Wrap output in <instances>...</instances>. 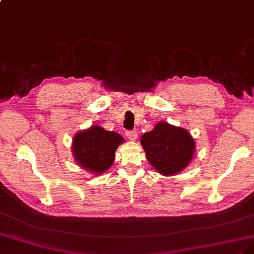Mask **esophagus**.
Masks as SVG:
<instances>
[{
    "mask_svg": "<svg viewBox=\"0 0 254 254\" xmlns=\"http://www.w3.org/2000/svg\"><path fill=\"white\" fill-rule=\"evenodd\" d=\"M126 135H127V138H128L129 140H132V141L136 140L137 137H138V134H137L136 131H127Z\"/></svg>",
    "mask_w": 254,
    "mask_h": 254,
    "instance_id": "esophagus-1",
    "label": "esophagus"
}]
</instances>
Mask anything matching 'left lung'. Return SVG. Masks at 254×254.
Listing matches in <instances>:
<instances>
[{"mask_svg": "<svg viewBox=\"0 0 254 254\" xmlns=\"http://www.w3.org/2000/svg\"><path fill=\"white\" fill-rule=\"evenodd\" d=\"M147 159L157 172L172 176L182 171L190 163L195 143L187 129L158 122L152 131L140 139Z\"/></svg>", "mask_w": 254, "mask_h": 254, "instance_id": "left-lung-1", "label": "left lung"}]
</instances>
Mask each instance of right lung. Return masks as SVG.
Segmentation results:
<instances>
[{"instance_id":"1","label":"right lung","mask_w":254,"mask_h":254,"mask_svg":"<svg viewBox=\"0 0 254 254\" xmlns=\"http://www.w3.org/2000/svg\"><path fill=\"white\" fill-rule=\"evenodd\" d=\"M123 141L125 139L118 133L91 126L73 137L72 152L75 162L82 168L92 175H100L113 165L115 152Z\"/></svg>"}]
</instances>
